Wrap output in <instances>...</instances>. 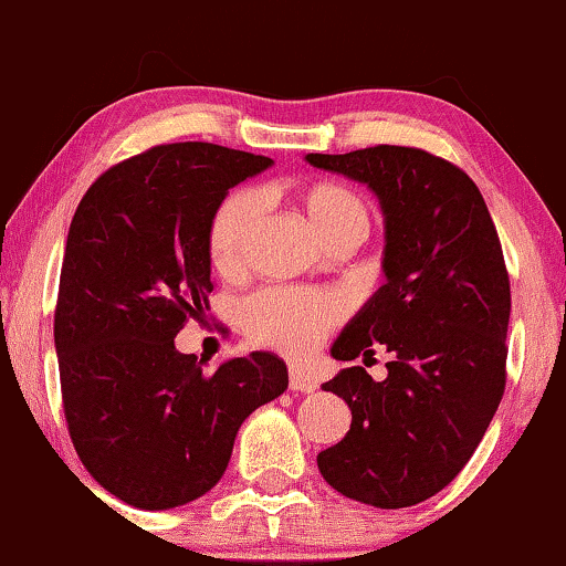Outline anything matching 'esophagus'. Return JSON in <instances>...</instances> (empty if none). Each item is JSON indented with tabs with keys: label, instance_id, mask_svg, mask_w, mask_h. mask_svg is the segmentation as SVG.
<instances>
[{
	"label": "esophagus",
	"instance_id": "34e87169",
	"mask_svg": "<svg viewBox=\"0 0 566 566\" xmlns=\"http://www.w3.org/2000/svg\"><path fill=\"white\" fill-rule=\"evenodd\" d=\"M315 381L305 377V374H300L297 369H290V389L292 392H315Z\"/></svg>",
	"mask_w": 566,
	"mask_h": 566
}]
</instances>
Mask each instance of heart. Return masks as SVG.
Returning a JSON list of instances; mask_svg holds the SVG:
<instances>
[{
  "mask_svg": "<svg viewBox=\"0 0 566 566\" xmlns=\"http://www.w3.org/2000/svg\"><path fill=\"white\" fill-rule=\"evenodd\" d=\"M261 202L253 192H233L220 202L207 230L210 261L220 274H238L249 256V243ZM307 226L325 238L346 228L369 226L361 197L336 181H321L302 195ZM340 300L297 286H266L241 305V323L249 338L286 356H307L340 321Z\"/></svg>",
  "mask_w": 566,
  "mask_h": 566,
  "instance_id": "1",
  "label": "heart"
}]
</instances>
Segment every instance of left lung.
<instances>
[{"mask_svg":"<svg viewBox=\"0 0 566 566\" xmlns=\"http://www.w3.org/2000/svg\"><path fill=\"white\" fill-rule=\"evenodd\" d=\"M317 169L369 185L385 212L387 282L346 325L333 359L387 348V379L348 366L325 381L352 428L317 453L323 480L374 507H410L457 476L505 392L511 276L467 171L408 146L307 154Z\"/></svg>","mask_w":566,"mask_h":566,"instance_id":"obj_1","label":"left lung"}]
</instances>
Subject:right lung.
<instances>
[{"instance_id":"add662e5","label":"right lung","mask_w":566,"mask_h":566,"mask_svg":"<svg viewBox=\"0 0 566 566\" xmlns=\"http://www.w3.org/2000/svg\"><path fill=\"white\" fill-rule=\"evenodd\" d=\"M269 164L214 143L154 146L109 166L71 220L53 317L63 416L86 472L127 505L202 497L243 420L290 381L276 354L205 374L174 348L210 310L214 210Z\"/></svg>"}]
</instances>
